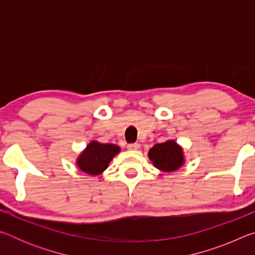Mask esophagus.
I'll list each match as a JSON object with an SVG mask.
<instances>
[{
	"mask_svg": "<svg viewBox=\"0 0 255 255\" xmlns=\"http://www.w3.org/2000/svg\"><path fill=\"white\" fill-rule=\"evenodd\" d=\"M139 147H140V144H138V143H132V144H128L127 145V148L128 149H131V150L138 149Z\"/></svg>",
	"mask_w": 255,
	"mask_h": 255,
	"instance_id": "obj_1",
	"label": "esophagus"
}]
</instances>
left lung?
Listing matches in <instances>:
<instances>
[{
  "label": "left lung",
  "mask_w": 255,
  "mask_h": 255,
  "mask_svg": "<svg viewBox=\"0 0 255 255\" xmlns=\"http://www.w3.org/2000/svg\"><path fill=\"white\" fill-rule=\"evenodd\" d=\"M148 157L157 169L165 172L178 170L183 163L182 148L174 140L155 144L149 149Z\"/></svg>",
  "instance_id": "left-lung-1"
}]
</instances>
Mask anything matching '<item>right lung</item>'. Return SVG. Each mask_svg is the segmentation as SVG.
Wrapping results in <instances>:
<instances>
[{
  "label": "right lung",
  "mask_w": 255,
  "mask_h": 255,
  "mask_svg": "<svg viewBox=\"0 0 255 255\" xmlns=\"http://www.w3.org/2000/svg\"><path fill=\"white\" fill-rule=\"evenodd\" d=\"M119 150L117 145L92 141L81 154V156L77 159V164L85 173L97 175L107 169L108 164L110 163L116 154L119 153Z\"/></svg>",
  "instance_id": "obj_1"
}]
</instances>
